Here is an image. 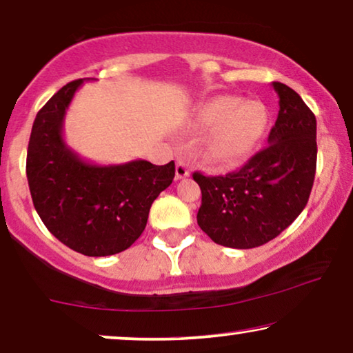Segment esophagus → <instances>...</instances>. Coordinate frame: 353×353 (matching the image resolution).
<instances>
[{"label":"esophagus","mask_w":353,"mask_h":353,"mask_svg":"<svg viewBox=\"0 0 353 353\" xmlns=\"http://www.w3.org/2000/svg\"><path fill=\"white\" fill-rule=\"evenodd\" d=\"M186 176H190V168L186 167L185 161L178 159L176 161V178L178 180H181V178H186Z\"/></svg>","instance_id":"34e87169"}]
</instances>
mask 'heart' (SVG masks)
<instances>
[{
  "instance_id": "obj_1",
  "label": "heart",
  "mask_w": 353,
  "mask_h": 353,
  "mask_svg": "<svg viewBox=\"0 0 353 353\" xmlns=\"http://www.w3.org/2000/svg\"><path fill=\"white\" fill-rule=\"evenodd\" d=\"M197 120L212 128L204 141V159L220 168L244 163L267 132L268 115L263 104L236 96H216L199 108Z\"/></svg>"
}]
</instances>
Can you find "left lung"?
<instances>
[{
	"label": "left lung",
	"instance_id": "obj_1",
	"mask_svg": "<svg viewBox=\"0 0 353 353\" xmlns=\"http://www.w3.org/2000/svg\"><path fill=\"white\" fill-rule=\"evenodd\" d=\"M279 98L268 146L238 172L192 178L201 186L197 225L214 243L259 248L288 228L305 209L316 172V119L288 85L273 81Z\"/></svg>",
	"mask_w": 353,
	"mask_h": 353
}]
</instances>
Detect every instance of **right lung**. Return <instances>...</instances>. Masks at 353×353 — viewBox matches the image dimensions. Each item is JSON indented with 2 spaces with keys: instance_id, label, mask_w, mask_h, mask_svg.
Here are the masks:
<instances>
[{
  "instance_id": "obj_1",
  "label": "right lung",
  "mask_w": 353,
  "mask_h": 353,
  "mask_svg": "<svg viewBox=\"0 0 353 353\" xmlns=\"http://www.w3.org/2000/svg\"><path fill=\"white\" fill-rule=\"evenodd\" d=\"M85 79L57 91L37 114L27 151L33 205L51 234L75 252L105 257L128 249L146 228L152 202L172 185L175 162L96 165L67 146L64 117Z\"/></svg>"
}]
</instances>
